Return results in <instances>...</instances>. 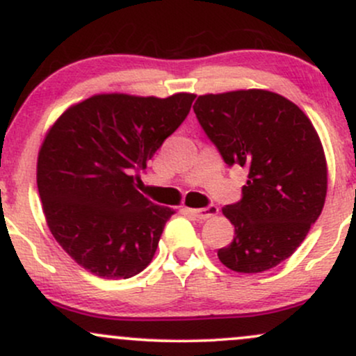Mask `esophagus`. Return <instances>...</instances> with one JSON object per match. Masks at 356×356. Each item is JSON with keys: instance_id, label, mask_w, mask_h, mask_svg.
I'll use <instances>...</instances> for the list:
<instances>
[{"instance_id": "esophagus-1", "label": "esophagus", "mask_w": 356, "mask_h": 356, "mask_svg": "<svg viewBox=\"0 0 356 356\" xmlns=\"http://www.w3.org/2000/svg\"><path fill=\"white\" fill-rule=\"evenodd\" d=\"M192 212H194L195 218H199V219H209V218H212V216L218 214L219 209H218V206H214V204H211V206L201 207V209H192Z\"/></svg>"}]
</instances>
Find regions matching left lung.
I'll return each instance as SVG.
<instances>
[{"instance_id":"obj_1","label":"left lung","mask_w":356,"mask_h":356,"mask_svg":"<svg viewBox=\"0 0 356 356\" xmlns=\"http://www.w3.org/2000/svg\"><path fill=\"white\" fill-rule=\"evenodd\" d=\"M194 113L227 167L248 169L238 202L222 209L236 236L220 263L263 273L300 248L326 197V161L303 110L268 90L202 95Z\"/></svg>"}]
</instances>
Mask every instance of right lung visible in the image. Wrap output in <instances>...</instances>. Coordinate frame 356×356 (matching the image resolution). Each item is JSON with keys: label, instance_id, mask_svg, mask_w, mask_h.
<instances>
[{"label": "right lung", "instance_id": "obj_1", "mask_svg": "<svg viewBox=\"0 0 356 356\" xmlns=\"http://www.w3.org/2000/svg\"><path fill=\"white\" fill-rule=\"evenodd\" d=\"M194 99L104 93L73 105L48 132L36 172L48 227L92 275L127 280L152 261L174 211L140 194L136 181Z\"/></svg>", "mask_w": 356, "mask_h": 356}]
</instances>
